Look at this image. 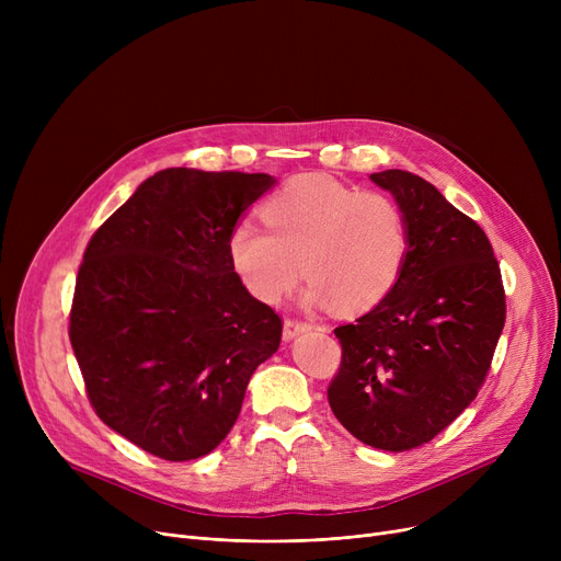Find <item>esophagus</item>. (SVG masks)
<instances>
[{
  "instance_id": "esophagus-1",
  "label": "esophagus",
  "mask_w": 561,
  "mask_h": 561,
  "mask_svg": "<svg viewBox=\"0 0 561 561\" xmlns=\"http://www.w3.org/2000/svg\"><path fill=\"white\" fill-rule=\"evenodd\" d=\"M311 325L309 322H302V320H284V341H293L298 334L302 332H309Z\"/></svg>"
}]
</instances>
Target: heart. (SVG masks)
<instances>
[{
    "label": "heart",
    "instance_id": "obj_1",
    "mask_svg": "<svg viewBox=\"0 0 561 561\" xmlns=\"http://www.w3.org/2000/svg\"><path fill=\"white\" fill-rule=\"evenodd\" d=\"M261 218L268 231L239 220L227 236L231 268L259 302H282L305 271L309 307L366 313L404 271L409 222L385 193L302 174L263 204Z\"/></svg>",
    "mask_w": 561,
    "mask_h": 561
}]
</instances>
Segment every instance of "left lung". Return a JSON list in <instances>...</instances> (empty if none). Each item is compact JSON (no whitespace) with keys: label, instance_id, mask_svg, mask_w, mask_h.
<instances>
[{"label":"left lung","instance_id":"8db88e82","mask_svg":"<svg viewBox=\"0 0 561 561\" xmlns=\"http://www.w3.org/2000/svg\"><path fill=\"white\" fill-rule=\"evenodd\" d=\"M370 182L402 206L409 254L387 300L334 330L343 357L328 398L362 444L404 453L476 400L505 328V288L482 227L423 176L385 170Z\"/></svg>","mask_w":561,"mask_h":561}]
</instances>
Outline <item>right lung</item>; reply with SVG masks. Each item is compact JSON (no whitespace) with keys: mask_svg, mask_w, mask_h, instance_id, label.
Masks as SVG:
<instances>
[{"mask_svg":"<svg viewBox=\"0 0 561 561\" xmlns=\"http://www.w3.org/2000/svg\"><path fill=\"white\" fill-rule=\"evenodd\" d=\"M271 174L168 168L83 252L70 343L98 416L168 461L209 455L241 414L282 320L233 273L227 236Z\"/></svg>","mask_w":561,"mask_h":561,"instance_id":"right-lung-1","label":"right lung"}]
</instances>
